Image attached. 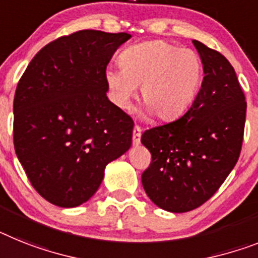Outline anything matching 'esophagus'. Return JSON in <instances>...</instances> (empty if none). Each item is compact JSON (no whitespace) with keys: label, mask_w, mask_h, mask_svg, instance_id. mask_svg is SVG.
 I'll return each instance as SVG.
<instances>
[{"label":"esophagus","mask_w":258,"mask_h":258,"mask_svg":"<svg viewBox=\"0 0 258 258\" xmlns=\"http://www.w3.org/2000/svg\"><path fill=\"white\" fill-rule=\"evenodd\" d=\"M140 136H142V128L139 125H135L133 131V142L134 144H139L140 143Z\"/></svg>","instance_id":"34e87169"}]
</instances>
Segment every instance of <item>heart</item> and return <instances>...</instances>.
<instances>
[{"label": "heart", "mask_w": 258, "mask_h": 258, "mask_svg": "<svg viewBox=\"0 0 258 258\" xmlns=\"http://www.w3.org/2000/svg\"><path fill=\"white\" fill-rule=\"evenodd\" d=\"M119 68L105 73L112 98L128 109L140 86L143 114L173 120L189 109L203 80V61L192 49L165 40L131 45L119 55Z\"/></svg>", "instance_id": "b5f03b06"}]
</instances>
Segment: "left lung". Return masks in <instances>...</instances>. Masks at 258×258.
<instances>
[{
    "label": "left lung",
    "mask_w": 258,
    "mask_h": 258,
    "mask_svg": "<svg viewBox=\"0 0 258 258\" xmlns=\"http://www.w3.org/2000/svg\"><path fill=\"white\" fill-rule=\"evenodd\" d=\"M203 61L201 90L174 122L147 130L143 146L152 155L142 174L147 196L169 213H187L209 201L239 160L246 102L228 60L192 40Z\"/></svg>",
    "instance_id": "left-lung-1"
}]
</instances>
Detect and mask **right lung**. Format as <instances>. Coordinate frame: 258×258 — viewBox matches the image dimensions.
<instances>
[{
	"label": "right lung",
	"mask_w": 258,
	"mask_h": 258,
	"mask_svg": "<svg viewBox=\"0 0 258 258\" xmlns=\"http://www.w3.org/2000/svg\"><path fill=\"white\" fill-rule=\"evenodd\" d=\"M130 34L81 30L44 45L14 97V148L34 189L59 207L94 196L133 144L134 122L109 101L106 67Z\"/></svg>",
	"instance_id": "right-lung-1"
}]
</instances>
